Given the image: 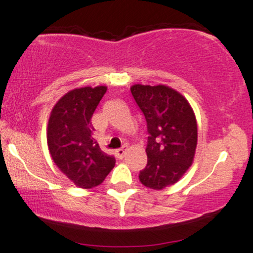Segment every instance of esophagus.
Returning a JSON list of instances; mask_svg holds the SVG:
<instances>
[{
  "mask_svg": "<svg viewBox=\"0 0 253 253\" xmlns=\"http://www.w3.org/2000/svg\"><path fill=\"white\" fill-rule=\"evenodd\" d=\"M126 151H127L126 146H122L121 149H118V150H116V151H115L116 157L120 158V160H121V158H124L125 155H126Z\"/></svg>",
  "mask_w": 253,
  "mask_h": 253,
  "instance_id": "34e87169",
  "label": "esophagus"
}]
</instances>
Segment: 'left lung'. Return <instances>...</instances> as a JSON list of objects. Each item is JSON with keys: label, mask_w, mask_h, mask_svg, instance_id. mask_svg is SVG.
Masks as SVG:
<instances>
[{"label": "left lung", "mask_w": 253, "mask_h": 253, "mask_svg": "<svg viewBox=\"0 0 253 253\" xmlns=\"http://www.w3.org/2000/svg\"><path fill=\"white\" fill-rule=\"evenodd\" d=\"M135 103L148 126V165L140 182L152 190L175 184L193 162L197 148V121L187 99L166 85L131 87Z\"/></svg>", "instance_id": "obj_1"}]
</instances>
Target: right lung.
<instances>
[{"label": "right lung", "mask_w": 253, "mask_h": 253, "mask_svg": "<svg viewBox=\"0 0 253 253\" xmlns=\"http://www.w3.org/2000/svg\"><path fill=\"white\" fill-rule=\"evenodd\" d=\"M107 86L80 87L69 91L54 105L46 128L49 152L57 168L82 188L103 182L115 166L92 138L91 118Z\"/></svg>", "instance_id": "obj_1"}]
</instances>
